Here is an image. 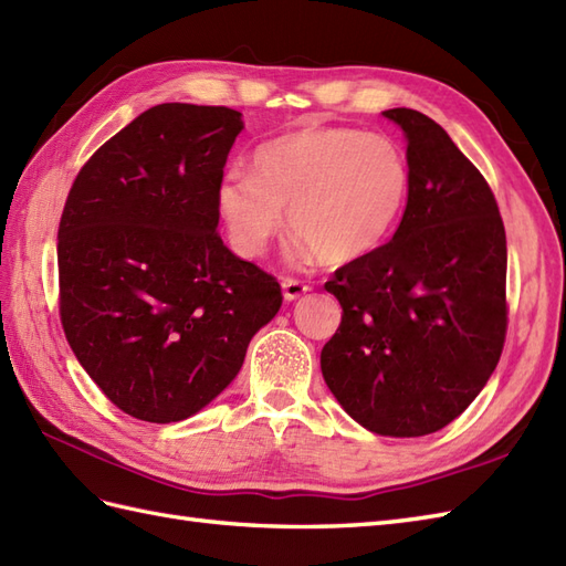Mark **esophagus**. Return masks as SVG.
Here are the masks:
<instances>
[{"mask_svg": "<svg viewBox=\"0 0 566 566\" xmlns=\"http://www.w3.org/2000/svg\"><path fill=\"white\" fill-rule=\"evenodd\" d=\"M281 287H283V297H285L287 302H293V300L302 297V295H305V293H310V285H307V283H302V281H293V279H285Z\"/></svg>", "mask_w": 566, "mask_h": 566, "instance_id": "obj_1", "label": "esophagus"}]
</instances>
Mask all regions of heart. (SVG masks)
Instances as JSON below:
<instances>
[{
  "mask_svg": "<svg viewBox=\"0 0 566 566\" xmlns=\"http://www.w3.org/2000/svg\"><path fill=\"white\" fill-rule=\"evenodd\" d=\"M410 191L396 142L353 127L279 136L254 150V172L232 168L218 185V211L242 256H261L285 223L300 254L340 266L391 238Z\"/></svg>",
  "mask_w": 566,
  "mask_h": 566,
  "instance_id": "b5f03b06",
  "label": "heart"
}]
</instances>
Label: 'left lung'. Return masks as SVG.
Segmentation results:
<instances>
[{"instance_id":"left-lung-1","label":"left lung","mask_w":566,"mask_h":566,"mask_svg":"<svg viewBox=\"0 0 566 566\" xmlns=\"http://www.w3.org/2000/svg\"><path fill=\"white\" fill-rule=\"evenodd\" d=\"M381 115L408 144L406 211L387 244L324 285L343 316L322 375L365 430L422 437L457 420L500 363L506 235L485 177L434 119Z\"/></svg>"}]
</instances>
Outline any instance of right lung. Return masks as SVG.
<instances>
[{"mask_svg":"<svg viewBox=\"0 0 566 566\" xmlns=\"http://www.w3.org/2000/svg\"><path fill=\"white\" fill-rule=\"evenodd\" d=\"M244 129L230 107L146 109L81 168L60 220L69 346L127 416L179 422L238 377L281 285L218 235V185Z\"/></svg>","mask_w":566,"mask_h":566,"instance_id":"right-lung-1","label":"right lung"}]
</instances>
